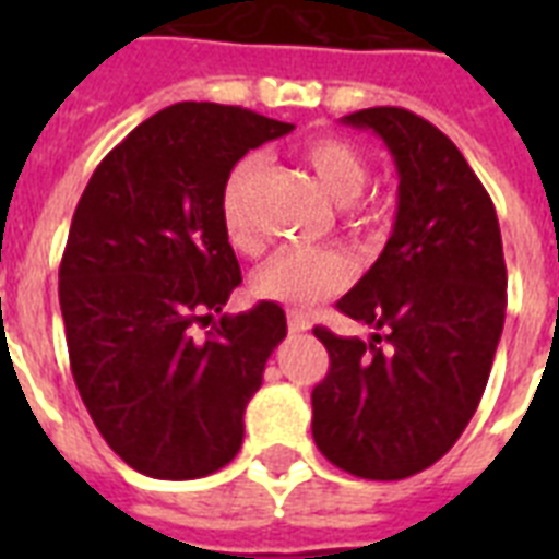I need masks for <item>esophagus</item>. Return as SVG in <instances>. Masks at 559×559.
I'll use <instances>...</instances> for the list:
<instances>
[{
    "instance_id": "esophagus-1",
    "label": "esophagus",
    "mask_w": 559,
    "mask_h": 559,
    "mask_svg": "<svg viewBox=\"0 0 559 559\" xmlns=\"http://www.w3.org/2000/svg\"><path fill=\"white\" fill-rule=\"evenodd\" d=\"M287 324H289V331H293V333L310 331V319H307V316H301V313H289Z\"/></svg>"
}]
</instances>
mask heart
<instances>
[{"label": "heart", "mask_w": 559, "mask_h": 559, "mask_svg": "<svg viewBox=\"0 0 559 559\" xmlns=\"http://www.w3.org/2000/svg\"><path fill=\"white\" fill-rule=\"evenodd\" d=\"M298 153L333 202L350 205L366 188V162L348 142L333 135H313L301 144ZM258 174H261V159L246 156L231 168L219 197L223 228L231 246L243 252H252L258 246L249 217V193ZM348 281L350 261L336 249H284L258 266L252 275V293L261 301H272L287 310H307L340 293Z\"/></svg>", "instance_id": "heart-1"}]
</instances>
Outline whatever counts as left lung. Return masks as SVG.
I'll return each instance as SVG.
<instances>
[{
	"instance_id": "1",
	"label": "left lung",
	"mask_w": 559,
	"mask_h": 559,
	"mask_svg": "<svg viewBox=\"0 0 559 559\" xmlns=\"http://www.w3.org/2000/svg\"><path fill=\"white\" fill-rule=\"evenodd\" d=\"M373 130L397 168V217L342 313L371 342L313 328L331 368L313 389V441L350 476L397 481L432 467L476 415L502 340L508 270L490 193L426 118L371 107L342 118Z\"/></svg>"
}]
</instances>
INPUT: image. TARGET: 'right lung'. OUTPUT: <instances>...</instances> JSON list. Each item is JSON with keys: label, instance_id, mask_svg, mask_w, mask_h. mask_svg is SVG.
<instances>
[{"label": "right lung", "instance_id": "add662e5", "mask_svg": "<svg viewBox=\"0 0 559 559\" xmlns=\"http://www.w3.org/2000/svg\"><path fill=\"white\" fill-rule=\"evenodd\" d=\"M293 124L182 100L104 156L74 209L60 313L74 385L118 459L153 478H202L235 459L243 412L287 316L261 301L214 319L240 287L219 197L246 153Z\"/></svg>", "mask_w": 559, "mask_h": 559}]
</instances>
